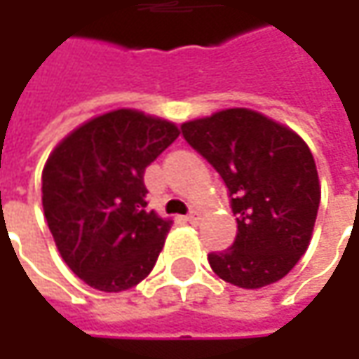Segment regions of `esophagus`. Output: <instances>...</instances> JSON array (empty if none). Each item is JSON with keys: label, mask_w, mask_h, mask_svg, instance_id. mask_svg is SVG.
I'll return each instance as SVG.
<instances>
[{"label": "esophagus", "mask_w": 359, "mask_h": 359, "mask_svg": "<svg viewBox=\"0 0 359 359\" xmlns=\"http://www.w3.org/2000/svg\"><path fill=\"white\" fill-rule=\"evenodd\" d=\"M186 219L189 224H198L200 222V212H196V210H191L189 214L186 215Z\"/></svg>", "instance_id": "34e87169"}]
</instances>
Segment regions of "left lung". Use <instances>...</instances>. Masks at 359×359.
<instances>
[{
  "label": "left lung",
  "instance_id": "obj_1",
  "mask_svg": "<svg viewBox=\"0 0 359 359\" xmlns=\"http://www.w3.org/2000/svg\"><path fill=\"white\" fill-rule=\"evenodd\" d=\"M182 135L228 187L236 240L208 262L245 290L282 280L310 245L320 180L306 142L266 116L233 107L182 126Z\"/></svg>",
  "mask_w": 359,
  "mask_h": 359
}]
</instances>
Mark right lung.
<instances>
[{"mask_svg":"<svg viewBox=\"0 0 359 359\" xmlns=\"http://www.w3.org/2000/svg\"><path fill=\"white\" fill-rule=\"evenodd\" d=\"M165 119L118 109L72 131L41 175V201L63 262L100 292H123L156 266L172 222L147 210L144 173L177 140Z\"/></svg>","mask_w":359,"mask_h":359,"instance_id":"add662e5","label":"right lung"}]
</instances>
